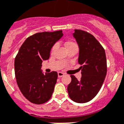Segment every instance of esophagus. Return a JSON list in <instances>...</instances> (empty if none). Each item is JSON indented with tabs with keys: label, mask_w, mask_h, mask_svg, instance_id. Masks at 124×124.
I'll use <instances>...</instances> for the list:
<instances>
[{
	"label": "esophagus",
	"mask_w": 124,
	"mask_h": 124,
	"mask_svg": "<svg viewBox=\"0 0 124 124\" xmlns=\"http://www.w3.org/2000/svg\"><path fill=\"white\" fill-rule=\"evenodd\" d=\"M64 73H62V72H58V77H62L63 76V75H64Z\"/></svg>",
	"instance_id": "34e87169"
}]
</instances>
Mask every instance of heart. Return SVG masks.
I'll return each instance as SVG.
<instances>
[{
  "label": "heart",
  "mask_w": 124,
  "mask_h": 124,
  "mask_svg": "<svg viewBox=\"0 0 124 124\" xmlns=\"http://www.w3.org/2000/svg\"><path fill=\"white\" fill-rule=\"evenodd\" d=\"M65 46H66V48L70 47H73V46H77V47L76 44H75V42H67L65 43ZM56 47H57V44L54 45V46H53V48H52V51H54V50L56 48ZM64 63H66V60H64Z\"/></svg>",
  "instance_id": "heart-1"
}]
</instances>
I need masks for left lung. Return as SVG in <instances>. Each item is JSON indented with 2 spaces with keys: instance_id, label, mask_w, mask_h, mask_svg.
Listing matches in <instances>:
<instances>
[{
  "instance_id": "obj_1",
  "label": "left lung",
  "mask_w": 124,
  "mask_h": 124,
  "mask_svg": "<svg viewBox=\"0 0 124 124\" xmlns=\"http://www.w3.org/2000/svg\"><path fill=\"white\" fill-rule=\"evenodd\" d=\"M73 37L79 47L78 62L82 65V77L78 80L70 75L71 81L67 90L71 100L78 103L91 101L100 91L107 72L105 49L89 33L75 30Z\"/></svg>"
}]
</instances>
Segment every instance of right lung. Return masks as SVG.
<instances>
[{
	"label": "right lung",
	"instance_id": "1",
	"mask_svg": "<svg viewBox=\"0 0 124 124\" xmlns=\"http://www.w3.org/2000/svg\"><path fill=\"white\" fill-rule=\"evenodd\" d=\"M62 30L37 33L23 42L14 60L17 84L21 93L31 103L40 105L51 99L58 73H44L43 61L47 60L55 43L63 37Z\"/></svg>",
	"mask_w": 124,
	"mask_h": 124
}]
</instances>
